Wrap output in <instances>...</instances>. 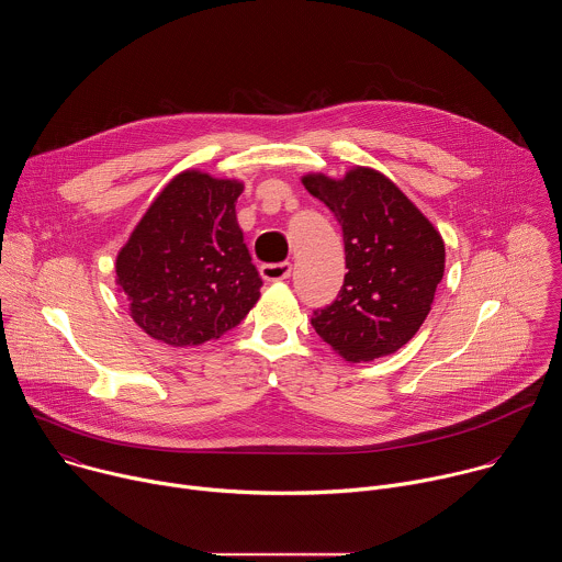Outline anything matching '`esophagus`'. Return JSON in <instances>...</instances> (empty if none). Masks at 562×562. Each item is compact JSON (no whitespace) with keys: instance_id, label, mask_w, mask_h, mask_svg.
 <instances>
[{"instance_id":"obj_1","label":"esophagus","mask_w":562,"mask_h":562,"mask_svg":"<svg viewBox=\"0 0 562 562\" xmlns=\"http://www.w3.org/2000/svg\"><path fill=\"white\" fill-rule=\"evenodd\" d=\"M291 265L289 262H276V265H262L260 267V276L267 282H278V280H286L291 276Z\"/></svg>"}]
</instances>
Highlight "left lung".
Listing matches in <instances>:
<instances>
[{
	"label": "left lung",
	"instance_id": "obj_1",
	"mask_svg": "<svg viewBox=\"0 0 562 562\" xmlns=\"http://www.w3.org/2000/svg\"><path fill=\"white\" fill-rule=\"evenodd\" d=\"M342 226L349 273L311 325L347 362H369L407 345L427 319L445 273V243L420 209L380 171L356 167L342 180L302 178Z\"/></svg>",
	"mask_w": 562,
	"mask_h": 562
}]
</instances>
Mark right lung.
<instances>
[{
  "mask_svg": "<svg viewBox=\"0 0 562 562\" xmlns=\"http://www.w3.org/2000/svg\"><path fill=\"white\" fill-rule=\"evenodd\" d=\"M245 184L182 171L150 202L115 273L135 325L171 347H198L237 327L260 297L235 202Z\"/></svg>",
  "mask_w": 562,
  "mask_h": 562,
  "instance_id": "obj_1",
  "label": "right lung"
}]
</instances>
